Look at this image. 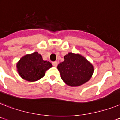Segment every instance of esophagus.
<instances>
[{
  "label": "esophagus",
  "mask_w": 120,
  "mask_h": 120,
  "mask_svg": "<svg viewBox=\"0 0 120 120\" xmlns=\"http://www.w3.org/2000/svg\"><path fill=\"white\" fill-rule=\"evenodd\" d=\"M52 65H53L54 66H55V67H56V66L58 65V62H57V61H55V62H52Z\"/></svg>",
  "instance_id": "34e87169"
}]
</instances>
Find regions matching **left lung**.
I'll list each match as a JSON object with an SVG mask.
<instances>
[{
	"instance_id": "1",
	"label": "left lung",
	"mask_w": 120,
	"mask_h": 120,
	"mask_svg": "<svg viewBox=\"0 0 120 120\" xmlns=\"http://www.w3.org/2000/svg\"><path fill=\"white\" fill-rule=\"evenodd\" d=\"M57 69L64 82L71 86H77L90 80L93 73V66L86 58L79 54L69 53Z\"/></svg>"
}]
</instances>
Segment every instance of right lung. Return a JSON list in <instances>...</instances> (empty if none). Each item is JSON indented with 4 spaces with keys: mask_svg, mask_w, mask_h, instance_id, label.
Here are the masks:
<instances>
[{
    "mask_svg": "<svg viewBox=\"0 0 120 120\" xmlns=\"http://www.w3.org/2000/svg\"><path fill=\"white\" fill-rule=\"evenodd\" d=\"M52 67L49 62L44 61L38 52L26 55L17 64L19 74L22 79L30 82L39 80L45 75L46 70Z\"/></svg>",
    "mask_w": 120,
    "mask_h": 120,
    "instance_id": "obj_1",
    "label": "right lung"
}]
</instances>
